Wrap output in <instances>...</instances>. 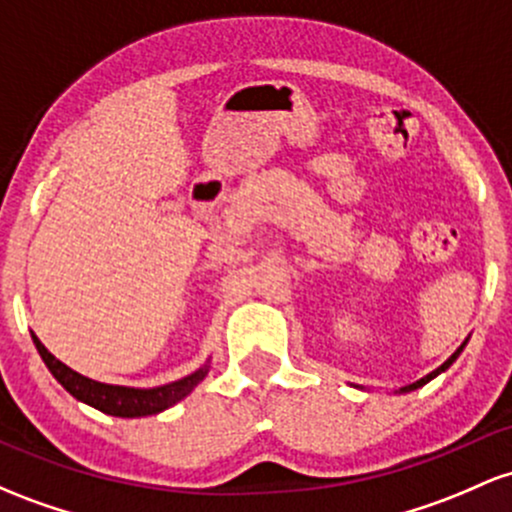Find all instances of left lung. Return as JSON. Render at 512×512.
Segmentation results:
<instances>
[{
	"label": "left lung",
	"instance_id": "left-lung-1",
	"mask_svg": "<svg viewBox=\"0 0 512 512\" xmlns=\"http://www.w3.org/2000/svg\"><path fill=\"white\" fill-rule=\"evenodd\" d=\"M464 345H466V342H464ZM464 345H462V347H459V350H457V352H454V355H452V357H449V359H447V362H445V364H442V367H437V369H435V372H430L428 376H423V379H420V381H415V384H408V386H403V389H401V391H403V393H406V391H413V389H418V386L428 384V381H430V379H435V376H437V374H440V372H445V369L449 367V364H452V362H454V359H457V357H459V352H462V350H464Z\"/></svg>",
	"mask_w": 512,
	"mask_h": 512
}]
</instances>
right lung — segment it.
<instances>
[{
    "label": "right lung",
    "instance_id": "1",
    "mask_svg": "<svg viewBox=\"0 0 512 512\" xmlns=\"http://www.w3.org/2000/svg\"><path fill=\"white\" fill-rule=\"evenodd\" d=\"M33 342H36V350L41 352L50 374H53L72 396L89 403V406H94L101 413L119 415V418H140V415H155L165 411V408L182 401V398L204 379L206 372H209V369L204 367L199 369V372L184 376V379L172 381V384L157 386V389H126V386L99 384V381H92L87 379V376L72 372V369L65 367L60 359L50 355L36 335H33Z\"/></svg>",
    "mask_w": 512,
    "mask_h": 512
}]
</instances>
